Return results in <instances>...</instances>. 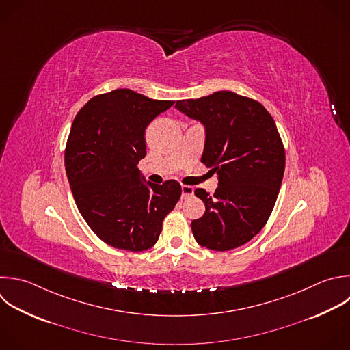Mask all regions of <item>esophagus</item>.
<instances>
[{
    "instance_id": "1",
    "label": "esophagus",
    "mask_w": 350,
    "mask_h": 350,
    "mask_svg": "<svg viewBox=\"0 0 350 350\" xmlns=\"http://www.w3.org/2000/svg\"><path fill=\"white\" fill-rule=\"evenodd\" d=\"M193 193H194V189H193L191 186H186V185L182 186V198H183V200L191 197Z\"/></svg>"
}]
</instances>
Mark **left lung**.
Wrapping results in <instances>:
<instances>
[{
    "label": "left lung",
    "mask_w": 350,
    "mask_h": 350,
    "mask_svg": "<svg viewBox=\"0 0 350 350\" xmlns=\"http://www.w3.org/2000/svg\"><path fill=\"white\" fill-rule=\"evenodd\" d=\"M175 108L204 124L201 163L219 179L213 196L194 190L205 213L191 221L193 235L211 250L239 247L265 226L279 194L284 148L276 124L258 101L227 90Z\"/></svg>",
    "instance_id": "obj_1"
}]
</instances>
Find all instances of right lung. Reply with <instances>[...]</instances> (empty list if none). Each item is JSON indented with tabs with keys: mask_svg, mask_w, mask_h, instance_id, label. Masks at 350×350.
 <instances>
[{
	"mask_svg": "<svg viewBox=\"0 0 350 350\" xmlns=\"http://www.w3.org/2000/svg\"><path fill=\"white\" fill-rule=\"evenodd\" d=\"M174 103L118 89L93 97L74 119L64 156L71 191L89 227L116 249H150L180 198L176 180L145 182L137 168L146 127Z\"/></svg>",
	"mask_w": 350,
	"mask_h": 350,
	"instance_id": "add662e5",
	"label": "right lung"
}]
</instances>
